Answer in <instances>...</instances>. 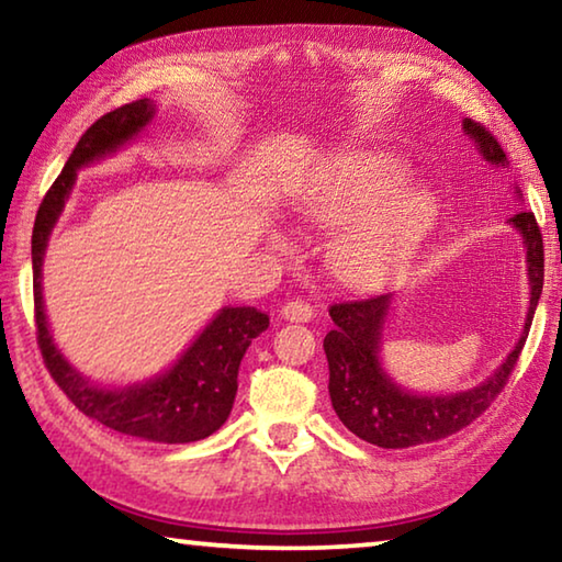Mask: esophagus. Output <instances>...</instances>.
<instances>
[{"mask_svg": "<svg viewBox=\"0 0 562 562\" xmlns=\"http://www.w3.org/2000/svg\"><path fill=\"white\" fill-rule=\"evenodd\" d=\"M312 315H315V310L304 300H290L282 304V317L290 322H310Z\"/></svg>", "mask_w": 562, "mask_h": 562, "instance_id": "obj_1", "label": "esophagus"}]
</instances>
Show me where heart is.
Returning <instances> with one entry per match:
<instances>
[{
	"mask_svg": "<svg viewBox=\"0 0 562 562\" xmlns=\"http://www.w3.org/2000/svg\"><path fill=\"white\" fill-rule=\"evenodd\" d=\"M398 158L351 154L331 164L297 198L304 221L337 227L357 221L335 243L331 265L351 288H376L404 268L431 233L439 203L429 188L406 186Z\"/></svg>",
	"mask_w": 562,
	"mask_h": 562,
	"instance_id": "obj_1",
	"label": "heart"
}]
</instances>
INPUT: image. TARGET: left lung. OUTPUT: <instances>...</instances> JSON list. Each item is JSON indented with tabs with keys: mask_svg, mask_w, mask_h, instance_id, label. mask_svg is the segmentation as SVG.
Returning <instances> with one entry per match:
<instances>
[{
	"mask_svg": "<svg viewBox=\"0 0 562 562\" xmlns=\"http://www.w3.org/2000/svg\"><path fill=\"white\" fill-rule=\"evenodd\" d=\"M463 131L475 140L479 154L491 166L508 168L506 154H503L496 136L486 126L465 119ZM516 193L520 195V190H516ZM510 225L516 227L522 235V243H526L530 284L526 327H522L518 345L513 347L493 376L469 389V392L422 396L406 392V389L389 379L382 369V361H379V349H382V329L389 304H392V292L331 304L329 317L335 322V327L325 337V355L329 361V398L339 422L351 434H357L367 443L382 446V449H408V446L431 443L473 424L493 404V398L503 392L510 372L518 364L540 292H543V235H540L536 215L520 211L510 217Z\"/></svg>",
	"mask_w": 562,
	"mask_h": 562,
	"instance_id": "left-lung-1",
	"label": "left lung"
}]
</instances>
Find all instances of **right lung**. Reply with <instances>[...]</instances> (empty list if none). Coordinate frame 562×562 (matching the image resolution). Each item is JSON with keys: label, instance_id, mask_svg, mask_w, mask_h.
Segmentation results:
<instances>
[{"label": "right lung", "instance_id": "add662e5", "mask_svg": "<svg viewBox=\"0 0 562 562\" xmlns=\"http://www.w3.org/2000/svg\"><path fill=\"white\" fill-rule=\"evenodd\" d=\"M156 116L150 99L126 103L91 123L71 150L59 178L46 190L32 233L34 319L44 364L71 404L109 429L158 443H190L221 429L237 392V369L250 341L262 335L270 317L255 307H223L166 374L144 384L101 389L83 379L56 349L44 315L42 262L52 227L69 198L76 170L119 150Z\"/></svg>", "mask_w": 562, "mask_h": 562}]
</instances>
